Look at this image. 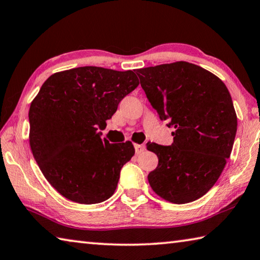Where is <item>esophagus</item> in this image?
<instances>
[{
	"instance_id": "obj_1",
	"label": "esophagus",
	"mask_w": 260,
	"mask_h": 260,
	"mask_svg": "<svg viewBox=\"0 0 260 260\" xmlns=\"http://www.w3.org/2000/svg\"><path fill=\"white\" fill-rule=\"evenodd\" d=\"M134 148H135L136 154H140L145 151V145L143 144H134Z\"/></svg>"
}]
</instances>
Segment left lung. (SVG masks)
<instances>
[{
	"instance_id": "obj_1",
	"label": "left lung",
	"mask_w": 260,
	"mask_h": 260,
	"mask_svg": "<svg viewBox=\"0 0 260 260\" xmlns=\"http://www.w3.org/2000/svg\"><path fill=\"white\" fill-rule=\"evenodd\" d=\"M153 109L175 131L174 142L148 143L158 155L148 175L152 190L173 204L205 196L219 178L232 152L238 118L220 79L199 66L178 61L136 69Z\"/></svg>"
}]
</instances>
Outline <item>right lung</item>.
I'll return each instance as SVG.
<instances>
[{"instance_id": "add662e5", "label": "right lung", "mask_w": 260, "mask_h": 260, "mask_svg": "<svg viewBox=\"0 0 260 260\" xmlns=\"http://www.w3.org/2000/svg\"><path fill=\"white\" fill-rule=\"evenodd\" d=\"M139 84L132 70L89 66L55 73L42 85L28 114L29 143L43 175L61 196L92 205L114 194L120 169L135 150L129 141L102 140L98 129Z\"/></svg>"}]
</instances>
